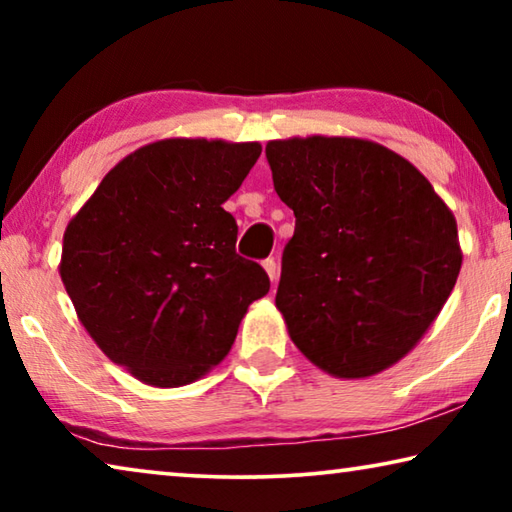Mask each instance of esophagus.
<instances>
[{
	"label": "esophagus",
	"instance_id": "esophagus-1",
	"mask_svg": "<svg viewBox=\"0 0 512 512\" xmlns=\"http://www.w3.org/2000/svg\"><path fill=\"white\" fill-rule=\"evenodd\" d=\"M264 271L268 273V277H271V282H275L277 280V262L273 257H268V259H264Z\"/></svg>",
	"mask_w": 512,
	"mask_h": 512
}]
</instances>
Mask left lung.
Instances as JSON below:
<instances>
[{
    "mask_svg": "<svg viewBox=\"0 0 512 512\" xmlns=\"http://www.w3.org/2000/svg\"><path fill=\"white\" fill-rule=\"evenodd\" d=\"M296 214L275 305L291 341L334 377H370L415 348L452 293L456 219L402 155L359 137L266 144Z\"/></svg>",
    "mask_w": 512,
    "mask_h": 512,
    "instance_id": "obj_1",
    "label": "left lung"
}]
</instances>
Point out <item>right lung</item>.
<instances>
[{
    "label": "right lung",
    "instance_id": "obj_1",
    "mask_svg": "<svg viewBox=\"0 0 512 512\" xmlns=\"http://www.w3.org/2000/svg\"><path fill=\"white\" fill-rule=\"evenodd\" d=\"M257 142L173 137L126 155L67 223L60 280L103 354L144 384H192L221 363L248 305L271 289L237 255L223 203Z\"/></svg>",
    "mask_w": 512,
    "mask_h": 512
}]
</instances>
